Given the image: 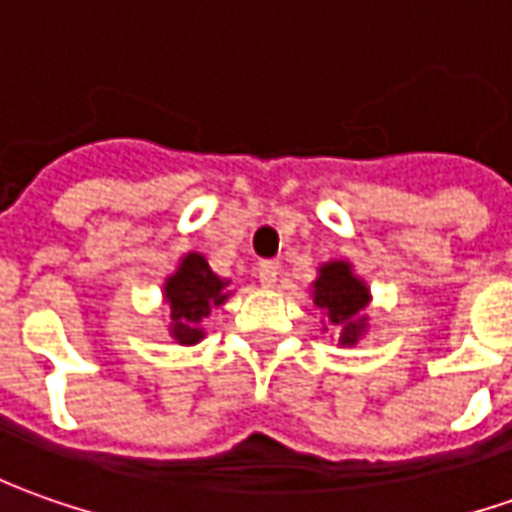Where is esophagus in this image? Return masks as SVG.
Returning <instances> with one entry per match:
<instances>
[{"instance_id": "obj_1", "label": "esophagus", "mask_w": 512, "mask_h": 512, "mask_svg": "<svg viewBox=\"0 0 512 512\" xmlns=\"http://www.w3.org/2000/svg\"><path fill=\"white\" fill-rule=\"evenodd\" d=\"M276 273H279L276 262H259V267H256V276H259V282L265 287L276 285Z\"/></svg>"}]
</instances>
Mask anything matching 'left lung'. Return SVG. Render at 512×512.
<instances>
[{
    "mask_svg": "<svg viewBox=\"0 0 512 512\" xmlns=\"http://www.w3.org/2000/svg\"><path fill=\"white\" fill-rule=\"evenodd\" d=\"M310 299L322 310V333L333 330L339 347H356L370 333L367 307L373 293L350 259H330L316 267Z\"/></svg>",
    "mask_w": 512,
    "mask_h": 512,
    "instance_id": "left-lung-1",
    "label": "left lung"
}]
</instances>
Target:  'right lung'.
Returning a JSON list of instances; mask_svg holds the SVG:
<instances>
[{"label": "right lung", "mask_w": 512, "mask_h": 512, "mask_svg": "<svg viewBox=\"0 0 512 512\" xmlns=\"http://www.w3.org/2000/svg\"><path fill=\"white\" fill-rule=\"evenodd\" d=\"M233 293L236 290L230 287V279L216 276L202 253H182L173 273H168L162 282V305L168 307L170 339L182 347L202 342V322L210 316V310L225 305Z\"/></svg>", "instance_id": "add662e5"}]
</instances>
